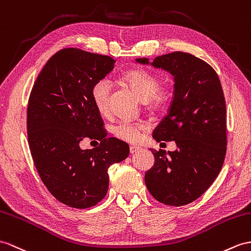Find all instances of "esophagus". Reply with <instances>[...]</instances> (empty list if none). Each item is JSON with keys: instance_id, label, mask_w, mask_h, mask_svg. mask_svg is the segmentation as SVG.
<instances>
[{"instance_id": "34e87169", "label": "esophagus", "mask_w": 251, "mask_h": 251, "mask_svg": "<svg viewBox=\"0 0 251 251\" xmlns=\"http://www.w3.org/2000/svg\"><path fill=\"white\" fill-rule=\"evenodd\" d=\"M140 150V148L139 147H137V146H131L130 147V152L131 153H136V152H138Z\"/></svg>"}]
</instances>
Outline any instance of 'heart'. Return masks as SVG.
I'll list each match as a JSON object with an SVG mask.
<instances>
[{
    "label": "heart",
    "mask_w": 251,
    "mask_h": 251,
    "mask_svg": "<svg viewBox=\"0 0 251 251\" xmlns=\"http://www.w3.org/2000/svg\"><path fill=\"white\" fill-rule=\"evenodd\" d=\"M122 81L147 104L157 105L163 100V97L158 94L161 88L160 79L148 71L143 69L130 70L122 75ZM111 95L112 83L107 78L100 79L91 91V99L94 104L102 115H107L109 112ZM145 131V125L127 121L118 122L113 129L116 136L130 144L138 143Z\"/></svg>",
    "instance_id": "obj_1"
}]
</instances>
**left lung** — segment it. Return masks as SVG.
<instances>
[{
	"instance_id": "obj_1",
	"label": "left lung",
	"mask_w": 251,
	"mask_h": 251,
	"mask_svg": "<svg viewBox=\"0 0 251 251\" xmlns=\"http://www.w3.org/2000/svg\"><path fill=\"white\" fill-rule=\"evenodd\" d=\"M135 62L167 71L175 82L168 114L152 136L157 143L175 140L176 149H150L154 165L145 175L146 186L164 204H188L211 186L224 164L227 133L221 81L209 64L184 52Z\"/></svg>"
}]
</instances>
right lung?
<instances>
[{"label":"right lung","mask_w":251,"mask_h":251,"mask_svg":"<svg viewBox=\"0 0 251 251\" xmlns=\"http://www.w3.org/2000/svg\"><path fill=\"white\" fill-rule=\"evenodd\" d=\"M115 68V59L67 48L48 60L36 79L27 106V138L36 169L53 196L75 209L101 201L108 189L107 169L126 160L129 145L106 138L91 91ZM100 146L83 151V138Z\"/></svg>","instance_id":"right-lung-1"}]
</instances>
